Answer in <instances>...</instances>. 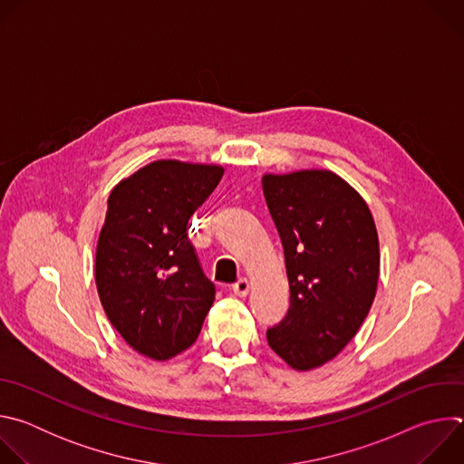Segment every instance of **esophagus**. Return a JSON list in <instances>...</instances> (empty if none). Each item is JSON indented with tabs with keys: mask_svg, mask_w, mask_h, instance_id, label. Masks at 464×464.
<instances>
[{
	"mask_svg": "<svg viewBox=\"0 0 464 464\" xmlns=\"http://www.w3.org/2000/svg\"><path fill=\"white\" fill-rule=\"evenodd\" d=\"M231 290H233V294H235V295H238V297H246V295H247V292H249V281H247L246 277H242V279H238V281L231 286Z\"/></svg>",
	"mask_w": 464,
	"mask_h": 464,
	"instance_id": "obj_1",
	"label": "esophagus"
}]
</instances>
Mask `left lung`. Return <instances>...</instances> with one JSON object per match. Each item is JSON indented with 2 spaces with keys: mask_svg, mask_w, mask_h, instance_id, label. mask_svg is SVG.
I'll list each match as a JSON object with an SVG mask.
<instances>
[{
  "mask_svg": "<svg viewBox=\"0 0 464 464\" xmlns=\"http://www.w3.org/2000/svg\"><path fill=\"white\" fill-rule=\"evenodd\" d=\"M262 190L285 247L286 317L266 338L295 371L334 360L356 336L376 295L380 244L360 192L336 172L264 174Z\"/></svg>",
  "mask_w": 464,
  "mask_h": 464,
  "instance_id": "obj_1",
  "label": "left lung"
}]
</instances>
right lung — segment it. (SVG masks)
I'll list each match as a JSON object with an SVG mask.
<instances>
[{"label": "right lung", "mask_w": 464, "mask_h": 464, "mask_svg": "<svg viewBox=\"0 0 464 464\" xmlns=\"http://www.w3.org/2000/svg\"><path fill=\"white\" fill-rule=\"evenodd\" d=\"M222 176L220 165L158 160L108 196L95 253L97 292L122 340L150 360L187 351L215 301L187 224Z\"/></svg>", "instance_id": "right-lung-1"}]
</instances>
